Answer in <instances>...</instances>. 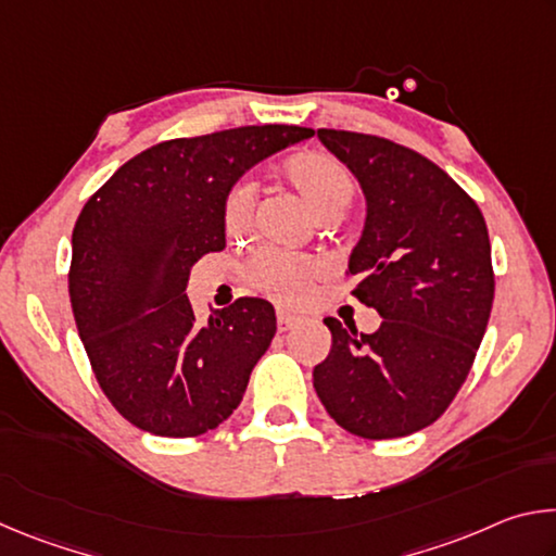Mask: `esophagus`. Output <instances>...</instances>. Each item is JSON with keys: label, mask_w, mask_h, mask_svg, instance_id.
<instances>
[{"label": "esophagus", "mask_w": 556, "mask_h": 556, "mask_svg": "<svg viewBox=\"0 0 556 556\" xmlns=\"http://www.w3.org/2000/svg\"><path fill=\"white\" fill-rule=\"evenodd\" d=\"M299 324V316L289 314V312H277V326L279 331H289V328H294Z\"/></svg>", "instance_id": "esophagus-1"}]
</instances>
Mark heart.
Listing matches in <instances>:
<instances>
[{
	"label": "heart",
	"instance_id": "b5f03b06",
	"mask_svg": "<svg viewBox=\"0 0 556 556\" xmlns=\"http://www.w3.org/2000/svg\"><path fill=\"white\" fill-rule=\"evenodd\" d=\"M281 181L289 184L321 218L341 213L353 199L355 181L351 168L324 149H301L279 164ZM255 223V188L232 184L220 201V225L230 240L244 238ZM318 275L312 257L287 255L279 250H260L242 267L250 289L279 304H296L304 299L306 285Z\"/></svg>",
	"mask_w": 556,
	"mask_h": 556
}]
</instances>
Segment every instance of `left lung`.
<instances>
[{
    "label": "left lung",
    "mask_w": 556,
    "mask_h": 556,
    "mask_svg": "<svg viewBox=\"0 0 556 556\" xmlns=\"http://www.w3.org/2000/svg\"><path fill=\"white\" fill-rule=\"evenodd\" d=\"M368 201L348 269L353 294L382 316L375 333L324 318L331 353L314 388L338 427L397 439L448 409L491 318V240L476 201L427 156L384 137L318 129Z\"/></svg>",
    "instance_id": "1"
}]
</instances>
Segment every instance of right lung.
Here are the masks:
<instances>
[{
  "label": "right lung",
  "instance_id": "right-lung-1",
  "mask_svg": "<svg viewBox=\"0 0 556 556\" xmlns=\"http://www.w3.org/2000/svg\"><path fill=\"white\" fill-rule=\"evenodd\" d=\"M314 137L294 125L159 142L102 184L75 220L68 294L105 397L156 437H201L230 417L277 331L275 306L242 296L195 321L188 271L225 248L220 201L262 159Z\"/></svg>",
  "mask_w": 556,
  "mask_h": 556
}]
</instances>
